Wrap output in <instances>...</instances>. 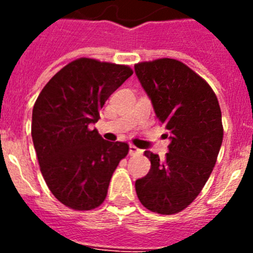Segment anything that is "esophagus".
<instances>
[{
    "instance_id": "34e87169",
    "label": "esophagus",
    "mask_w": 253,
    "mask_h": 253,
    "mask_svg": "<svg viewBox=\"0 0 253 253\" xmlns=\"http://www.w3.org/2000/svg\"><path fill=\"white\" fill-rule=\"evenodd\" d=\"M140 149L139 148H137V147L135 146H133V144H130V146H129V154H130V156H133V154H138V153H140Z\"/></svg>"
}]
</instances>
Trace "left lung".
<instances>
[{
    "mask_svg": "<svg viewBox=\"0 0 253 253\" xmlns=\"http://www.w3.org/2000/svg\"><path fill=\"white\" fill-rule=\"evenodd\" d=\"M171 143L165 160L146 151L151 169L135 181L143 207L171 215L189 207L207 184L223 142L222 111L204 78L180 60L161 58L134 66Z\"/></svg>",
    "mask_w": 253,
    "mask_h": 253,
    "instance_id": "8db88e82",
    "label": "left lung"
}]
</instances>
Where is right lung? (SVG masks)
I'll list each match as a JSON object with an SVG mask.
<instances>
[{"label": "right lung", "mask_w": 253, "mask_h": 253, "mask_svg": "<svg viewBox=\"0 0 253 253\" xmlns=\"http://www.w3.org/2000/svg\"><path fill=\"white\" fill-rule=\"evenodd\" d=\"M131 75L124 64L78 58L49 80L35 101L31 137L40 171L51 194L71 209L100 207L128 154L126 143L102 139L91 124Z\"/></svg>", "instance_id": "obj_1"}]
</instances>
